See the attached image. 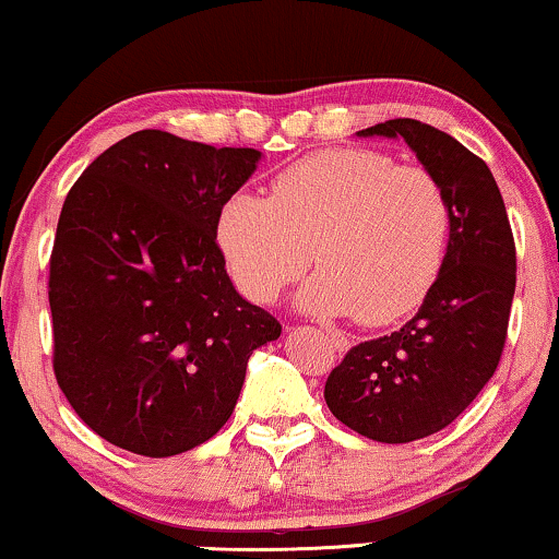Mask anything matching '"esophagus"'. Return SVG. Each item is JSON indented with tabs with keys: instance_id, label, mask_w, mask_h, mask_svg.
<instances>
[{
	"instance_id": "esophagus-1",
	"label": "esophagus",
	"mask_w": 559,
	"mask_h": 559,
	"mask_svg": "<svg viewBox=\"0 0 559 559\" xmlns=\"http://www.w3.org/2000/svg\"><path fill=\"white\" fill-rule=\"evenodd\" d=\"M325 333H328V338H331V343L335 346V350H346L348 348V338L341 331H335V328H328Z\"/></svg>"
}]
</instances>
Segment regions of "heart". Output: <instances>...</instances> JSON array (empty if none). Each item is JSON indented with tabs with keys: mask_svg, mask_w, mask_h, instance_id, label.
Instances as JSON below:
<instances>
[{
	"mask_svg": "<svg viewBox=\"0 0 559 559\" xmlns=\"http://www.w3.org/2000/svg\"><path fill=\"white\" fill-rule=\"evenodd\" d=\"M450 203L440 180L377 150L318 152L272 180L270 198L234 193L218 247L251 300L270 302L312 257L320 270L297 302L316 316L394 323L417 310L442 270Z\"/></svg>",
	"mask_w": 559,
	"mask_h": 559,
	"instance_id": "obj_1",
	"label": "heart"
}]
</instances>
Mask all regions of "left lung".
<instances>
[{
    "label": "left lung",
    "instance_id": "8db88e82",
    "mask_svg": "<svg viewBox=\"0 0 559 559\" xmlns=\"http://www.w3.org/2000/svg\"><path fill=\"white\" fill-rule=\"evenodd\" d=\"M361 136H402L450 203L442 270L400 331L358 343L325 381V404L377 442L440 432L476 400L501 361L516 287V247L491 170L453 136L417 119H389Z\"/></svg>",
    "mask_w": 559,
    "mask_h": 559
}]
</instances>
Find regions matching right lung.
Returning <instances> with one entry per match:
<instances>
[{"instance_id": "right-lung-1", "label": "right lung", "mask_w": 559, "mask_h": 559, "mask_svg": "<svg viewBox=\"0 0 559 559\" xmlns=\"http://www.w3.org/2000/svg\"><path fill=\"white\" fill-rule=\"evenodd\" d=\"M262 152L142 129L68 190L50 254L52 371L106 442L147 457L211 440L280 320L236 293L221 205Z\"/></svg>"}]
</instances>
